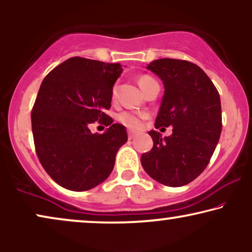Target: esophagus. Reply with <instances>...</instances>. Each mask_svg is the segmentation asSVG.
Listing matches in <instances>:
<instances>
[{
	"instance_id": "1",
	"label": "esophagus",
	"mask_w": 252,
	"mask_h": 252,
	"mask_svg": "<svg viewBox=\"0 0 252 252\" xmlns=\"http://www.w3.org/2000/svg\"><path fill=\"white\" fill-rule=\"evenodd\" d=\"M128 136H129V139H132L133 137L136 136V132H133V131H128Z\"/></svg>"
}]
</instances>
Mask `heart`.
<instances>
[{
	"instance_id": "b5f03b06",
	"label": "heart",
	"mask_w": 252,
	"mask_h": 252,
	"mask_svg": "<svg viewBox=\"0 0 252 252\" xmlns=\"http://www.w3.org/2000/svg\"><path fill=\"white\" fill-rule=\"evenodd\" d=\"M154 82H157L156 79H153L151 76L144 75L140 76L138 79V84L140 86V89L143 90L144 93L146 92V90L152 85ZM116 90H113V95H115ZM145 115L140 113H136V112H131V110H124V112H121L119 115H117V120L120 121L123 126H126V128L137 130L142 126L143 124V120L145 119Z\"/></svg>"
}]
</instances>
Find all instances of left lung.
I'll use <instances>...</instances> for the list:
<instances>
[{
  "instance_id": "1",
  "label": "left lung",
  "mask_w": 252,
  "mask_h": 252,
  "mask_svg": "<svg viewBox=\"0 0 252 252\" xmlns=\"http://www.w3.org/2000/svg\"><path fill=\"white\" fill-rule=\"evenodd\" d=\"M147 69L165 86L154 126H172L173 133L162 138L156 130L149 131L153 147L143 154L140 162L159 183L186 186L204 172L219 142L222 128L219 92L209 76L189 61L159 59Z\"/></svg>"
}]
</instances>
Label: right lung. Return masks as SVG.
<instances>
[{"label": "right lung", "instance_id": "add662e5", "mask_svg": "<svg viewBox=\"0 0 252 252\" xmlns=\"http://www.w3.org/2000/svg\"><path fill=\"white\" fill-rule=\"evenodd\" d=\"M122 70L120 63L76 56L42 80L31 113L35 152L47 174L65 189L86 191L102 183L128 140L126 126L105 113ZM96 120L110 128L92 134L88 126Z\"/></svg>", "mask_w": 252, "mask_h": 252}]
</instances>
